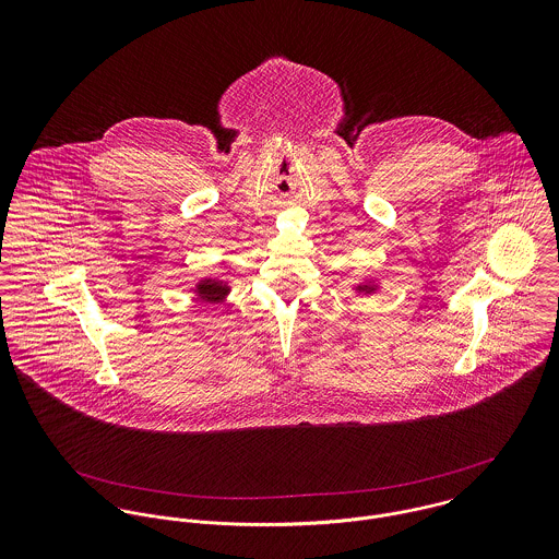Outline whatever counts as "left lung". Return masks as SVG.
I'll use <instances>...</instances> for the list:
<instances>
[{
    "mask_svg": "<svg viewBox=\"0 0 559 559\" xmlns=\"http://www.w3.org/2000/svg\"><path fill=\"white\" fill-rule=\"evenodd\" d=\"M359 290H366V286H359Z\"/></svg>",
    "mask_w": 559,
    "mask_h": 559,
    "instance_id": "obj_1",
    "label": "left lung"
}]
</instances>
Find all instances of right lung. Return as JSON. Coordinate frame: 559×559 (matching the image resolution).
<instances>
[{
    "label": "right lung",
    "instance_id": "1",
    "mask_svg": "<svg viewBox=\"0 0 559 559\" xmlns=\"http://www.w3.org/2000/svg\"><path fill=\"white\" fill-rule=\"evenodd\" d=\"M198 293H200V297L206 299V301H219V299L228 293V286L222 284V282H217V280H206L204 284L198 286Z\"/></svg>",
    "mask_w": 559,
    "mask_h": 559
}]
</instances>
